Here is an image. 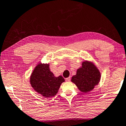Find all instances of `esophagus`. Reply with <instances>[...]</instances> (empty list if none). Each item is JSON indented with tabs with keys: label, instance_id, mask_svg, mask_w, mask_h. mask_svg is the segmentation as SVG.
<instances>
[{
	"label": "esophagus",
	"instance_id": "esophagus-1",
	"mask_svg": "<svg viewBox=\"0 0 126 126\" xmlns=\"http://www.w3.org/2000/svg\"><path fill=\"white\" fill-rule=\"evenodd\" d=\"M70 80H71V77H70L66 78V81H67V82H69V81H70Z\"/></svg>",
	"mask_w": 126,
	"mask_h": 126
}]
</instances>
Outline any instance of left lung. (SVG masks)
Listing matches in <instances>:
<instances>
[{
  "label": "left lung",
  "mask_w": 126,
  "mask_h": 126,
  "mask_svg": "<svg viewBox=\"0 0 126 126\" xmlns=\"http://www.w3.org/2000/svg\"><path fill=\"white\" fill-rule=\"evenodd\" d=\"M101 75L94 64L88 61L83 62L82 67L77 71L76 75L71 78L78 89L83 93H88L93 90L99 82Z\"/></svg>",
  "instance_id": "left-lung-1"
}]
</instances>
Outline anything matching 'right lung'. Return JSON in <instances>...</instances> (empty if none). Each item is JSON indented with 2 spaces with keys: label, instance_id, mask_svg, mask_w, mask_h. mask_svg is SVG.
<instances>
[{
  "label": "right lung",
  "instance_id": "1",
  "mask_svg": "<svg viewBox=\"0 0 126 126\" xmlns=\"http://www.w3.org/2000/svg\"><path fill=\"white\" fill-rule=\"evenodd\" d=\"M63 82V77H55L50 71L49 64L44 63H40L34 68L30 79L35 91L47 98L55 96Z\"/></svg>",
  "mask_w": 126,
  "mask_h": 126
}]
</instances>
